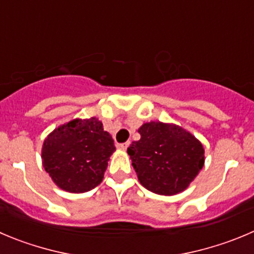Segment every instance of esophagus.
Here are the masks:
<instances>
[{"mask_svg":"<svg viewBox=\"0 0 254 254\" xmlns=\"http://www.w3.org/2000/svg\"><path fill=\"white\" fill-rule=\"evenodd\" d=\"M129 146V142H125V143H120L118 144V148L121 149H127V147Z\"/></svg>","mask_w":254,"mask_h":254,"instance_id":"obj_1","label":"esophagus"}]
</instances>
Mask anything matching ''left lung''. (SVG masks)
Segmentation results:
<instances>
[{"label":"left lung","mask_w":254,"mask_h":254,"mask_svg":"<svg viewBox=\"0 0 254 254\" xmlns=\"http://www.w3.org/2000/svg\"><path fill=\"white\" fill-rule=\"evenodd\" d=\"M138 133L127 153L141 185L162 195L183 192L204 165L201 142L180 126L159 121L143 123Z\"/></svg>","instance_id":"1"}]
</instances>
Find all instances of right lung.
I'll return each instance as SVG.
<instances>
[{
  "label": "right lung",
  "mask_w": 254,
  "mask_h": 254,
  "mask_svg": "<svg viewBox=\"0 0 254 254\" xmlns=\"http://www.w3.org/2000/svg\"><path fill=\"white\" fill-rule=\"evenodd\" d=\"M116 151L112 136L98 118L69 121L53 129L42 146V165L61 190L83 193L103 180Z\"/></svg>",
  "instance_id": "right-lung-1"
}]
</instances>
